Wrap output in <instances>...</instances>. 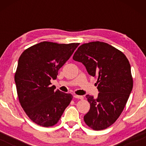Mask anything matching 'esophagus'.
Segmentation results:
<instances>
[{"instance_id":"obj_1","label":"esophagus","mask_w":146,"mask_h":146,"mask_svg":"<svg viewBox=\"0 0 146 146\" xmlns=\"http://www.w3.org/2000/svg\"><path fill=\"white\" fill-rule=\"evenodd\" d=\"M74 98L76 99H79V100H83L84 97L82 96V95H75Z\"/></svg>"}]
</instances>
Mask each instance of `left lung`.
<instances>
[{
    "mask_svg": "<svg viewBox=\"0 0 146 146\" xmlns=\"http://www.w3.org/2000/svg\"><path fill=\"white\" fill-rule=\"evenodd\" d=\"M73 59L82 63L98 80V98L86 96L90 107L84 117L85 123L94 130L108 128L124 109L133 86L128 58L111 45L95 41L79 46Z\"/></svg>",
    "mask_w": 146,
    "mask_h": 146,
    "instance_id": "left-lung-1",
    "label": "left lung"
}]
</instances>
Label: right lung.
I'll return each mask as SVG.
<instances>
[{
    "label": "right lung",
    "mask_w": 146,
    "mask_h": 146,
    "mask_svg": "<svg viewBox=\"0 0 146 146\" xmlns=\"http://www.w3.org/2000/svg\"><path fill=\"white\" fill-rule=\"evenodd\" d=\"M80 43L44 41L25 49L20 56L14 80L19 102L29 118L43 127L56 125L73 99L71 93L55 90L51 80Z\"/></svg>",
    "instance_id": "1"
}]
</instances>
